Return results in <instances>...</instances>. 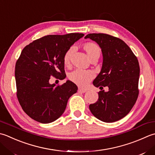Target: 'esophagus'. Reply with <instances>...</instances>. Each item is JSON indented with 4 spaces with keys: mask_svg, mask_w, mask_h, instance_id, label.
Listing matches in <instances>:
<instances>
[{
    "mask_svg": "<svg viewBox=\"0 0 155 155\" xmlns=\"http://www.w3.org/2000/svg\"><path fill=\"white\" fill-rule=\"evenodd\" d=\"M87 89H82V88H78V93H85V92H87Z\"/></svg>",
    "mask_w": 155,
    "mask_h": 155,
    "instance_id": "34e87169",
    "label": "esophagus"
}]
</instances>
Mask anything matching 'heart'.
<instances>
[{"label": "heart", "mask_w": 155, "mask_h": 155, "mask_svg": "<svg viewBox=\"0 0 155 155\" xmlns=\"http://www.w3.org/2000/svg\"><path fill=\"white\" fill-rule=\"evenodd\" d=\"M88 57L91 60L95 58H99L101 55V49L97 44L93 42H87L83 45ZM74 48L71 47L66 50L63 56V63L66 67L71 65L72 54ZM94 78L93 72L89 71H84L82 69H75L68 74L69 80L72 83L80 87H85Z\"/></svg>", "instance_id": "1"}]
</instances>
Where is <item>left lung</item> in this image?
<instances>
[{
  "mask_svg": "<svg viewBox=\"0 0 155 155\" xmlns=\"http://www.w3.org/2000/svg\"><path fill=\"white\" fill-rule=\"evenodd\" d=\"M103 54L101 72L93 81L94 86L107 87L101 91L95 104L89 105L92 114L104 122H114L125 117L138 99L140 66L132 50L122 39L105 33H89Z\"/></svg>",
  "mask_w": 155,
  "mask_h": 155,
  "instance_id": "1",
  "label": "left lung"
}]
</instances>
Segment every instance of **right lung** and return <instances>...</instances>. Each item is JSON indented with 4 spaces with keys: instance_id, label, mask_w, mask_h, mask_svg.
I'll use <instances>...</instances> for the list:
<instances>
[{
    "instance_id": "add662e5",
    "label": "right lung",
    "mask_w": 155,
    "mask_h": 155,
    "mask_svg": "<svg viewBox=\"0 0 155 155\" xmlns=\"http://www.w3.org/2000/svg\"><path fill=\"white\" fill-rule=\"evenodd\" d=\"M83 33L49 35L23 48L15 64L17 97L23 110L42 124L56 120L64 111L68 99L78 88L71 81L51 84L50 77L65 78L64 54Z\"/></svg>"
}]
</instances>
